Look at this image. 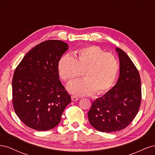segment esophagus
Returning <instances> with one entry per match:
<instances>
[{"label": "esophagus", "mask_w": 155, "mask_h": 155, "mask_svg": "<svg viewBox=\"0 0 155 155\" xmlns=\"http://www.w3.org/2000/svg\"><path fill=\"white\" fill-rule=\"evenodd\" d=\"M71 98H72V101H78V100H79V98L78 97L74 96H72L71 97Z\"/></svg>", "instance_id": "34e87169"}]
</instances>
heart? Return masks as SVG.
I'll return each mask as SVG.
<instances>
[{"label": "heart", "mask_w": 155, "mask_h": 155, "mask_svg": "<svg viewBox=\"0 0 155 155\" xmlns=\"http://www.w3.org/2000/svg\"><path fill=\"white\" fill-rule=\"evenodd\" d=\"M119 70L116 56L96 46H88L76 51L74 58L64 55L58 63L60 77L70 83L83 72L84 79L68 86V91L77 96L102 94L112 87Z\"/></svg>", "instance_id": "obj_1"}]
</instances>
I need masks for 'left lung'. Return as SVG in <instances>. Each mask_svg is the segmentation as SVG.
Returning <instances> with one entry per match:
<instances>
[{
	"mask_svg": "<svg viewBox=\"0 0 155 155\" xmlns=\"http://www.w3.org/2000/svg\"><path fill=\"white\" fill-rule=\"evenodd\" d=\"M120 60V76L116 85L93 101L88 118L101 132L112 133L127 127L137 114L141 104L142 88L137 67L125 52L116 48Z\"/></svg>",
	"mask_w": 155,
	"mask_h": 155,
	"instance_id": "left-lung-1",
	"label": "left lung"
}]
</instances>
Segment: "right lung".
<instances>
[{"instance_id":"1","label":"right lung","mask_w":155,"mask_h":155,"mask_svg":"<svg viewBox=\"0 0 155 155\" xmlns=\"http://www.w3.org/2000/svg\"><path fill=\"white\" fill-rule=\"evenodd\" d=\"M68 45L49 40L28 52L12 80L13 106L26 126L47 130L57 126L71 97L59 80L58 63Z\"/></svg>"}]
</instances>
